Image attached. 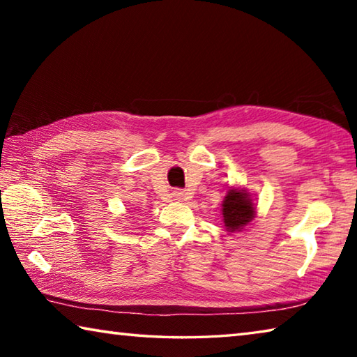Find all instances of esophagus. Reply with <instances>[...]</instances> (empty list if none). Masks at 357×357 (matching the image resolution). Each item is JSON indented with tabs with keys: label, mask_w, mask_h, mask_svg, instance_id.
<instances>
[{
	"label": "esophagus",
	"mask_w": 357,
	"mask_h": 357,
	"mask_svg": "<svg viewBox=\"0 0 357 357\" xmlns=\"http://www.w3.org/2000/svg\"><path fill=\"white\" fill-rule=\"evenodd\" d=\"M172 195H173L174 200H183V198H184V192H181V190H174V192L172 193Z\"/></svg>",
	"instance_id": "esophagus-1"
}]
</instances>
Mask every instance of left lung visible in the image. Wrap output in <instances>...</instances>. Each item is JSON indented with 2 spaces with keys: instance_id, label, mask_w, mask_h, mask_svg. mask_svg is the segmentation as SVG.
Returning <instances> with one entry per match:
<instances>
[{
  "instance_id": "left-lung-1",
  "label": "left lung",
  "mask_w": 357,
  "mask_h": 357,
  "mask_svg": "<svg viewBox=\"0 0 357 357\" xmlns=\"http://www.w3.org/2000/svg\"><path fill=\"white\" fill-rule=\"evenodd\" d=\"M257 217V204L245 187H228L222 202V222L228 233H238Z\"/></svg>"
}]
</instances>
